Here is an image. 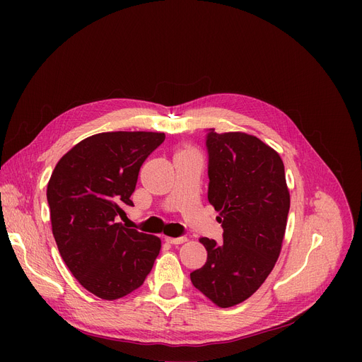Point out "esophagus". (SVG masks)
Instances as JSON below:
<instances>
[{
	"mask_svg": "<svg viewBox=\"0 0 362 362\" xmlns=\"http://www.w3.org/2000/svg\"><path fill=\"white\" fill-rule=\"evenodd\" d=\"M186 240H187L186 238H165V242L171 245H180V243H185Z\"/></svg>",
	"mask_w": 362,
	"mask_h": 362,
	"instance_id": "34e87169",
	"label": "esophagus"
}]
</instances>
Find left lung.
Masks as SVG:
<instances>
[{"mask_svg":"<svg viewBox=\"0 0 362 362\" xmlns=\"http://www.w3.org/2000/svg\"><path fill=\"white\" fill-rule=\"evenodd\" d=\"M208 201L220 213L223 242L201 238L206 262L191 273L194 286L216 305L248 299L272 273L286 230L291 195L277 152L257 136L210 129Z\"/></svg>","mask_w":362,"mask_h":362,"instance_id":"8db88e82","label":"left lung"}]
</instances>
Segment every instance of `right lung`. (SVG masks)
Masks as SVG:
<instances>
[{
    "label": "right lung",
    "instance_id": "right-lung-1",
    "mask_svg": "<svg viewBox=\"0 0 362 362\" xmlns=\"http://www.w3.org/2000/svg\"><path fill=\"white\" fill-rule=\"evenodd\" d=\"M165 139L158 132H105L74 145L47 186L52 235L82 286L101 299L141 288L161 250L157 236L119 220L133 205L141 165Z\"/></svg>",
    "mask_w": 362,
    "mask_h": 362
}]
</instances>
